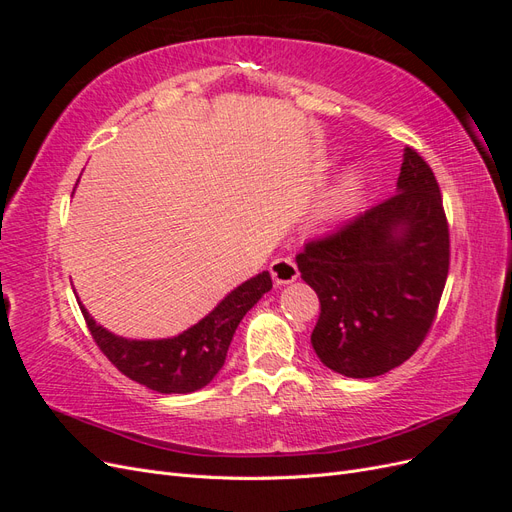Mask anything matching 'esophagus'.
I'll list each match as a JSON object with an SVG mask.
<instances>
[{
	"instance_id": "obj_1",
	"label": "esophagus",
	"mask_w": 512,
	"mask_h": 512,
	"mask_svg": "<svg viewBox=\"0 0 512 512\" xmlns=\"http://www.w3.org/2000/svg\"><path fill=\"white\" fill-rule=\"evenodd\" d=\"M271 277L275 280V284H290L299 277V269H297V262H294L290 256H280L271 262Z\"/></svg>"
}]
</instances>
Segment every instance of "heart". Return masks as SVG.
Listing matches in <instances>:
<instances>
[{
    "mask_svg": "<svg viewBox=\"0 0 512 512\" xmlns=\"http://www.w3.org/2000/svg\"><path fill=\"white\" fill-rule=\"evenodd\" d=\"M356 200H359V179L348 177L339 183V188L331 194L329 203H327V211L331 215L346 213L348 209L354 207Z\"/></svg>",
    "mask_w": 512,
    "mask_h": 512,
    "instance_id": "b5f03b06",
    "label": "heart"
}]
</instances>
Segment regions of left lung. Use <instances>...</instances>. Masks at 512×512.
<instances>
[{
	"mask_svg": "<svg viewBox=\"0 0 512 512\" xmlns=\"http://www.w3.org/2000/svg\"><path fill=\"white\" fill-rule=\"evenodd\" d=\"M451 265V237L431 166L406 147L397 192L297 254L320 299L318 359L348 378L399 367L425 342Z\"/></svg>",
	"mask_w": 512,
	"mask_h": 512,
	"instance_id": "left-lung-1",
	"label": "left lung"
}]
</instances>
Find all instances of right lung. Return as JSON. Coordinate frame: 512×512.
<instances>
[{
    "instance_id": "right-lung-1",
    "label": "right lung",
    "mask_w": 512,
    "mask_h": 512,
    "mask_svg": "<svg viewBox=\"0 0 512 512\" xmlns=\"http://www.w3.org/2000/svg\"><path fill=\"white\" fill-rule=\"evenodd\" d=\"M271 288L269 271H262L232 290L192 329L177 337L149 339V342L117 337L96 324L83 305L81 312L94 342L123 376L164 395L194 393L207 386L222 369L241 318Z\"/></svg>"
}]
</instances>
